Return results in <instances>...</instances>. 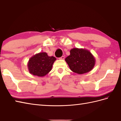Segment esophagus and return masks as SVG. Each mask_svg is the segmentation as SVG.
I'll return each instance as SVG.
<instances>
[{
    "label": "esophagus",
    "mask_w": 121,
    "mask_h": 121,
    "mask_svg": "<svg viewBox=\"0 0 121 121\" xmlns=\"http://www.w3.org/2000/svg\"><path fill=\"white\" fill-rule=\"evenodd\" d=\"M65 56H61V57L59 58V59H60V60H64V59H65Z\"/></svg>",
    "instance_id": "1"
}]
</instances>
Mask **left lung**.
Masks as SVG:
<instances>
[{"mask_svg":"<svg viewBox=\"0 0 121 121\" xmlns=\"http://www.w3.org/2000/svg\"><path fill=\"white\" fill-rule=\"evenodd\" d=\"M65 60L72 71L78 74L88 73L95 65L94 56L90 51L83 48H74Z\"/></svg>","mask_w":121,"mask_h":121,"instance_id":"8db88e82","label":"left lung"}]
</instances>
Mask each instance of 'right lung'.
Wrapping results in <instances>:
<instances>
[{
	"mask_svg": "<svg viewBox=\"0 0 121 121\" xmlns=\"http://www.w3.org/2000/svg\"><path fill=\"white\" fill-rule=\"evenodd\" d=\"M56 60L55 57L48 56L46 52H39L35 54L29 59L27 68L32 75L43 77L51 70Z\"/></svg>",
	"mask_w": 121,
	"mask_h": 121,
	"instance_id": "right-lung-1",
	"label": "right lung"
}]
</instances>
